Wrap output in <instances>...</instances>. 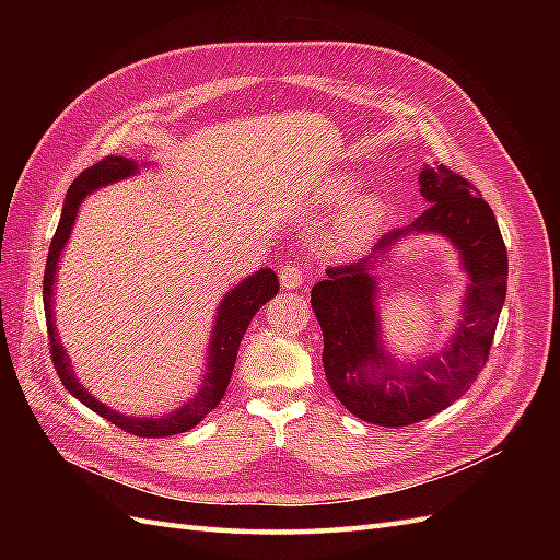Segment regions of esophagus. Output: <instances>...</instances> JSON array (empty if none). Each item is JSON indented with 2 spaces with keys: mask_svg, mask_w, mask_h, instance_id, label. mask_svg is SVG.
<instances>
[{
  "mask_svg": "<svg viewBox=\"0 0 560 560\" xmlns=\"http://www.w3.org/2000/svg\"><path fill=\"white\" fill-rule=\"evenodd\" d=\"M278 276H280L282 290H299L303 280H306V270H303V266L299 264H287L278 270Z\"/></svg>",
  "mask_w": 560,
  "mask_h": 560,
  "instance_id": "34e87169",
  "label": "esophagus"
}]
</instances>
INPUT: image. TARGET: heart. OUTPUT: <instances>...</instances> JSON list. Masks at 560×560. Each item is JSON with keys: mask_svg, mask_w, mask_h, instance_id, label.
<instances>
[{"mask_svg": "<svg viewBox=\"0 0 560 560\" xmlns=\"http://www.w3.org/2000/svg\"><path fill=\"white\" fill-rule=\"evenodd\" d=\"M358 186H360L358 177L336 175L319 189V200L325 202V206H341L350 195L358 191ZM383 214H385V202L378 194L369 191V194L353 196L329 224L327 243L338 252H350V249L362 247L371 235L378 231Z\"/></svg>", "mask_w": 560, "mask_h": 560, "instance_id": "1", "label": "heart"}]
</instances>
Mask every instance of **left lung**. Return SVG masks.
<instances>
[{"label":"left lung","instance_id":"1","mask_svg":"<svg viewBox=\"0 0 560 560\" xmlns=\"http://www.w3.org/2000/svg\"><path fill=\"white\" fill-rule=\"evenodd\" d=\"M420 196L430 206L406 229H395L364 259L329 266L313 287L311 306L325 336L322 364L331 393L371 425L406 428L460 399L486 366L506 296V247L498 219L479 189L446 165L422 167ZM436 232L462 252L470 276L464 319L442 353L397 368L382 346L373 268L401 237Z\"/></svg>","mask_w":560,"mask_h":560}]
</instances>
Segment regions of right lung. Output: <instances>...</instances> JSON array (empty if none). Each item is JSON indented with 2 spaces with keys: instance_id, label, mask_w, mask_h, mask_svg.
I'll return each mask as SVG.
<instances>
[{
  "instance_id": "obj_1",
  "label": "right lung",
  "mask_w": 560,
  "mask_h": 560,
  "mask_svg": "<svg viewBox=\"0 0 560 560\" xmlns=\"http://www.w3.org/2000/svg\"><path fill=\"white\" fill-rule=\"evenodd\" d=\"M135 173H138V163L135 161L124 159V156H107L100 163L91 165L89 171H83L72 182L70 191H67V196H65V206H62L56 235L48 247L46 273H44V313H46L50 358H54V366L58 371L62 385L67 387V393L74 395L81 404H86L91 411L114 422V425L121 428L124 432L154 439V436H171V434L191 430L214 409L219 401L224 399V393L229 387L233 366H235V354H238V348L243 341V334L247 331L252 317L257 315V311L264 306V303L278 294L280 282H278V276L273 273V270L261 268L254 276L245 278L241 284H235L233 290L222 299V303H219V308H217V322L212 329L206 376H202V381H200L198 393L189 401L182 404L177 411L159 416V418H135V416L118 413V411L109 409V406H105L103 401H97L74 376L70 358H67L65 348L60 343L56 317H54V284H56V276H58L60 254H62L67 241H70V233H72L74 219H77V212H79V206L83 202V198L93 194L95 189H100V186L126 179Z\"/></svg>"
}]
</instances>
